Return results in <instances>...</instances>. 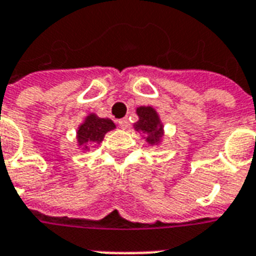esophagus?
Masks as SVG:
<instances>
[{
	"mask_svg": "<svg viewBox=\"0 0 256 256\" xmlns=\"http://www.w3.org/2000/svg\"><path fill=\"white\" fill-rule=\"evenodd\" d=\"M118 124H120V128H128V118H122V120H118Z\"/></svg>",
	"mask_w": 256,
	"mask_h": 256,
	"instance_id": "esophagus-1",
	"label": "esophagus"
}]
</instances>
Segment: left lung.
<instances>
[{
    "mask_svg": "<svg viewBox=\"0 0 256 256\" xmlns=\"http://www.w3.org/2000/svg\"><path fill=\"white\" fill-rule=\"evenodd\" d=\"M136 114L140 116V120L136 124V130L148 132V144H158L162 138L164 134V128L160 124V116L152 108H146V106H140L136 108Z\"/></svg>",
    "mask_w": 256,
    "mask_h": 256,
    "instance_id": "left-lung-1",
    "label": "left lung"
}]
</instances>
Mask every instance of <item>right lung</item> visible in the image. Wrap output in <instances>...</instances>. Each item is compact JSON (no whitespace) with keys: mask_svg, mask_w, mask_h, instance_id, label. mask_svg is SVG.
I'll return each instance as SVG.
<instances>
[{"mask_svg":"<svg viewBox=\"0 0 256 256\" xmlns=\"http://www.w3.org/2000/svg\"><path fill=\"white\" fill-rule=\"evenodd\" d=\"M114 128H116V124H112V120L100 118L96 114H90L85 122L78 128V144L81 146H85V148H88V144H94V142L100 144V140H104V134Z\"/></svg>","mask_w":256,"mask_h":256,"instance_id":"right-lung-1","label":"right lung"}]
</instances>
